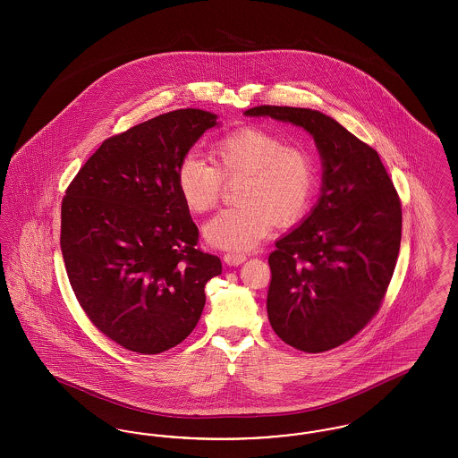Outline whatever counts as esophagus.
<instances>
[{
  "label": "esophagus",
  "mask_w": 458,
  "mask_h": 458,
  "mask_svg": "<svg viewBox=\"0 0 458 458\" xmlns=\"http://www.w3.org/2000/svg\"><path fill=\"white\" fill-rule=\"evenodd\" d=\"M223 259L226 264H230V266H239L242 262L247 259V256L245 254H242V252H226L225 256H223Z\"/></svg>",
  "instance_id": "esophagus-1"
}]
</instances>
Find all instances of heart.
<instances>
[{
  "instance_id": "heart-1",
  "label": "heart",
  "mask_w": 458,
  "mask_h": 458,
  "mask_svg": "<svg viewBox=\"0 0 458 458\" xmlns=\"http://www.w3.org/2000/svg\"><path fill=\"white\" fill-rule=\"evenodd\" d=\"M209 161L187 154L176 166L178 196L192 213L218 204L225 183H235L233 200L204 226V239L225 250H249L273 228L304 218L318 185L316 157L305 146L258 127H243L216 140Z\"/></svg>"
}]
</instances>
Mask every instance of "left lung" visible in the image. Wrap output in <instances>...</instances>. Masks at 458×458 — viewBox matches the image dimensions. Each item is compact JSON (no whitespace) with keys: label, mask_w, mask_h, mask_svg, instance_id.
I'll return each mask as SVG.
<instances>
[{"label":"left lung","mask_w":458,"mask_h":458,"mask_svg":"<svg viewBox=\"0 0 458 458\" xmlns=\"http://www.w3.org/2000/svg\"><path fill=\"white\" fill-rule=\"evenodd\" d=\"M312 133L323 157V194L304 223L269 254L267 318L293 349L319 353L349 342L385 301L402 240V202L369 144L307 108L256 106Z\"/></svg>","instance_id":"8db88e82"}]
</instances>
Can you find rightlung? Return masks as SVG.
I'll use <instances>...</instances> for the list:
<instances>
[{
  "label": "right lung",
  "instance_id": "1",
  "mask_svg": "<svg viewBox=\"0 0 458 458\" xmlns=\"http://www.w3.org/2000/svg\"><path fill=\"white\" fill-rule=\"evenodd\" d=\"M218 114L185 108L106 139L66 187L60 245L90 323L153 355L196 327L206 284L221 275L174 183L176 166Z\"/></svg>",
  "mask_w": 458,
  "mask_h": 458
}]
</instances>
